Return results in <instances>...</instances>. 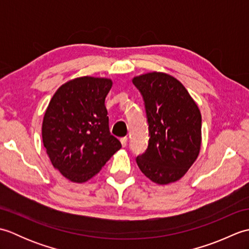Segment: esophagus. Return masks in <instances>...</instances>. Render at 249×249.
Wrapping results in <instances>:
<instances>
[{
  "mask_svg": "<svg viewBox=\"0 0 249 249\" xmlns=\"http://www.w3.org/2000/svg\"><path fill=\"white\" fill-rule=\"evenodd\" d=\"M127 142H128L127 137H123V138H121V143H122V146H123V147L127 145Z\"/></svg>",
  "mask_w": 249,
  "mask_h": 249,
  "instance_id": "34e87169",
  "label": "esophagus"
}]
</instances>
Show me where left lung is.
<instances>
[{
  "instance_id": "left-lung-1",
  "label": "left lung",
  "mask_w": 249,
  "mask_h": 249,
  "mask_svg": "<svg viewBox=\"0 0 249 249\" xmlns=\"http://www.w3.org/2000/svg\"><path fill=\"white\" fill-rule=\"evenodd\" d=\"M144 99L149 122V146L137 157L141 172L158 185L181 179L198 158L201 113L177 78L152 71L133 78Z\"/></svg>"
}]
</instances>
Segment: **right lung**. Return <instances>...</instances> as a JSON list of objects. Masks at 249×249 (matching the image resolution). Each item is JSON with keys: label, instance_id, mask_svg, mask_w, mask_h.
Returning <instances> with one entry per match:
<instances>
[{"label": "right lung", "instance_id": "right-lung-1", "mask_svg": "<svg viewBox=\"0 0 249 249\" xmlns=\"http://www.w3.org/2000/svg\"><path fill=\"white\" fill-rule=\"evenodd\" d=\"M111 88L109 78L71 79L56 89L46 109L41 136L47 155L71 182L89 181L122 147L109 131L105 99Z\"/></svg>", "mask_w": 249, "mask_h": 249}]
</instances>
